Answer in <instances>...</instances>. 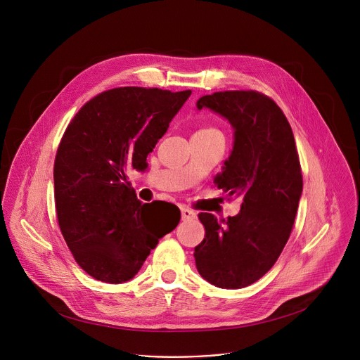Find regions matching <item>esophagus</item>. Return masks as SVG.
<instances>
[{"label": "esophagus", "instance_id": "esophagus-1", "mask_svg": "<svg viewBox=\"0 0 360 360\" xmlns=\"http://www.w3.org/2000/svg\"><path fill=\"white\" fill-rule=\"evenodd\" d=\"M181 215H182V221H191L195 219V212L191 211L189 208H181Z\"/></svg>", "mask_w": 360, "mask_h": 360}]
</instances>
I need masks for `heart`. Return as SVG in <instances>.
Masks as SVG:
<instances>
[{
	"mask_svg": "<svg viewBox=\"0 0 360 360\" xmlns=\"http://www.w3.org/2000/svg\"><path fill=\"white\" fill-rule=\"evenodd\" d=\"M202 131H215V129H212V128H208V129H202Z\"/></svg>",
	"mask_w": 360,
	"mask_h": 360,
	"instance_id": "1",
	"label": "heart"
}]
</instances>
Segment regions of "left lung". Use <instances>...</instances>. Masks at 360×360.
Segmentation results:
<instances>
[{
    "mask_svg": "<svg viewBox=\"0 0 360 360\" xmlns=\"http://www.w3.org/2000/svg\"><path fill=\"white\" fill-rule=\"evenodd\" d=\"M196 108L221 115L233 129L232 150L214 184L240 196L242 207L226 221L199 214L205 238L195 264L210 283L240 289L275 265L292 232L303 186L295 138L282 110L256 91L205 95Z\"/></svg>",
    "mask_w": 360,
    "mask_h": 360,
    "instance_id": "1",
    "label": "left lung"
}]
</instances>
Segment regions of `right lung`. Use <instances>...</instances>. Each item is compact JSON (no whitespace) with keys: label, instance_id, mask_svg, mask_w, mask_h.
<instances>
[{"label":"right lung","instance_id":"1","mask_svg":"<svg viewBox=\"0 0 360 360\" xmlns=\"http://www.w3.org/2000/svg\"><path fill=\"white\" fill-rule=\"evenodd\" d=\"M189 95L114 88L88 101L68 125L54 165L57 217L77 264L92 278L107 283L132 279L158 240L179 224L181 212L152 231L149 203L136 198L127 171L148 168L146 157Z\"/></svg>","mask_w":360,"mask_h":360}]
</instances>
